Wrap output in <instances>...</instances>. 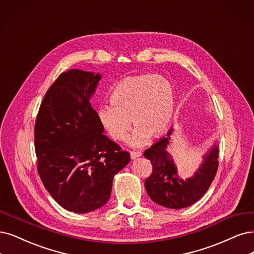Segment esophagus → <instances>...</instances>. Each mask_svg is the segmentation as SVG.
<instances>
[{"label":"esophagus","mask_w":254,"mask_h":254,"mask_svg":"<svg viewBox=\"0 0 254 254\" xmlns=\"http://www.w3.org/2000/svg\"><path fill=\"white\" fill-rule=\"evenodd\" d=\"M140 156H141V153L140 152H130V159H132V160H135V159L139 158Z\"/></svg>","instance_id":"esophagus-1"}]
</instances>
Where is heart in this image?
Here are the masks:
<instances>
[{
    "label": "heart",
    "instance_id": "1",
    "mask_svg": "<svg viewBox=\"0 0 254 254\" xmlns=\"http://www.w3.org/2000/svg\"><path fill=\"white\" fill-rule=\"evenodd\" d=\"M110 105L99 108L98 117L108 134L115 140L127 136L132 121L137 126L130 144L143 146L170 126L175 109L171 82L156 75H135L121 79L113 88Z\"/></svg>",
    "mask_w": 254,
    "mask_h": 254
}]
</instances>
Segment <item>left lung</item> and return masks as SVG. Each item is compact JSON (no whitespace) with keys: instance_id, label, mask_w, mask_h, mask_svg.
I'll return each mask as SVG.
<instances>
[{"instance_id":"obj_1","label":"left lung","mask_w":254,"mask_h":254,"mask_svg":"<svg viewBox=\"0 0 254 254\" xmlns=\"http://www.w3.org/2000/svg\"><path fill=\"white\" fill-rule=\"evenodd\" d=\"M174 128L171 127L165 137L144 152V157L153 165L152 175L144 182L145 190L155 203L166 208L181 209L198 202L208 190L218 170L219 145L214 142L203 156L196 172L190 178L182 179L178 175L174 159L167 151Z\"/></svg>"}]
</instances>
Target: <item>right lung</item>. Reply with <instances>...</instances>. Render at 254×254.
Returning <instances> with one entry per match:
<instances>
[{"mask_svg":"<svg viewBox=\"0 0 254 254\" xmlns=\"http://www.w3.org/2000/svg\"><path fill=\"white\" fill-rule=\"evenodd\" d=\"M99 73L72 69L43 99L34 127L35 153L45 189L63 208L87 213L106 205L113 179L130 158L105 134L91 97Z\"/></svg>","mask_w":254,"mask_h":254,"instance_id":"add662e5","label":"right lung"}]
</instances>
